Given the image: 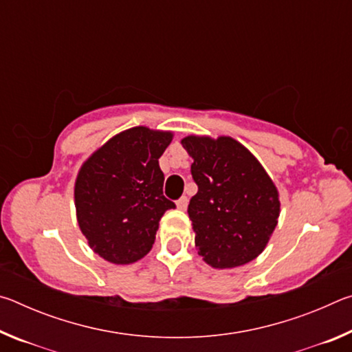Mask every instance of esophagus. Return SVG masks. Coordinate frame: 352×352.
Returning <instances> with one entry per match:
<instances>
[{
  "label": "esophagus",
  "instance_id": "esophagus-1",
  "mask_svg": "<svg viewBox=\"0 0 352 352\" xmlns=\"http://www.w3.org/2000/svg\"><path fill=\"white\" fill-rule=\"evenodd\" d=\"M186 206H188V197H186V195H183V197L177 200V208H178V210L184 211V210H186Z\"/></svg>",
  "mask_w": 352,
  "mask_h": 352
}]
</instances>
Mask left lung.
<instances>
[{"instance_id":"left-lung-1","label":"left lung","mask_w":352,"mask_h":352,"mask_svg":"<svg viewBox=\"0 0 352 352\" xmlns=\"http://www.w3.org/2000/svg\"><path fill=\"white\" fill-rule=\"evenodd\" d=\"M182 144L194 158L190 175L199 188L188 206L199 254L214 269L253 261L278 223L279 199L272 178L228 136H188Z\"/></svg>"}]
</instances>
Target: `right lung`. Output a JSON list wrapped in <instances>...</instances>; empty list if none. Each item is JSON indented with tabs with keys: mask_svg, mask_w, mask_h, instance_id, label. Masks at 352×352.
<instances>
[{
	"mask_svg": "<svg viewBox=\"0 0 352 352\" xmlns=\"http://www.w3.org/2000/svg\"><path fill=\"white\" fill-rule=\"evenodd\" d=\"M172 133L133 127L94 152L74 188L77 222L90 247L113 264H132L151 252L160 219L175 208L163 195L158 158Z\"/></svg>",
	"mask_w": 352,
	"mask_h": 352,
	"instance_id": "add662e5",
	"label": "right lung"
}]
</instances>
